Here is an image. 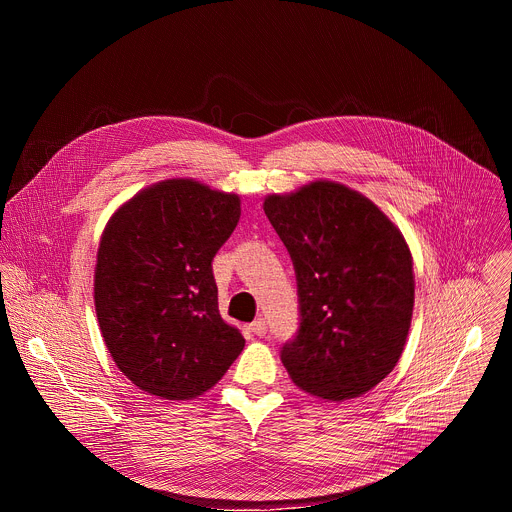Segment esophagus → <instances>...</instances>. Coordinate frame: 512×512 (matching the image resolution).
Returning a JSON list of instances; mask_svg holds the SVG:
<instances>
[{"instance_id": "esophagus-1", "label": "esophagus", "mask_w": 512, "mask_h": 512, "mask_svg": "<svg viewBox=\"0 0 512 512\" xmlns=\"http://www.w3.org/2000/svg\"><path fill=\"white\" fill-rule=\"evenodd\" d=\"M251 332L255 334V336H265V332H267V322H265V318H257L255 322H251Z\"/></svg>"}]
</instances>
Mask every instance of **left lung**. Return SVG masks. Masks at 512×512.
<instances>
[{"label": "left lung", "instance_id": "left-lung-1", "mask_svg": "<svg viewBox=\"0 0 512 512\" xmlns=\"http://www.w3.org/2000/svg\"><path fill=\"white\" fill-rule=\"evenodd\" d=\"M296 269L300 326L281 346L291 381L344 401L379 385L411 326L413 261L401 231L362 194L318 180L265 198Z\"/></svg>", "mask_w": 512, "mask_h": 512}]
</instances>
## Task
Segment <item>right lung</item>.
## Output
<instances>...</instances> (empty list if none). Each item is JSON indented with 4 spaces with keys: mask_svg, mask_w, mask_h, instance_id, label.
Returning <instances> with one entry per match:
<instances>
[{
    "mask_svg": "<svg viewBox=\"0 0 512 512\" xmlns=\"http://www.w3.org/2000/svg\"><path fill=\"white\" fill-rule=\"evenodd\" d=\"M241 218L237 194L166 180L105 227L95 310L119 371L141 391L184 401L214 387L245 338L218 312L212 259Z\"/></svg>",
    "mask_w": 512,
    "mask_h": 512,
    "instance_id": "right-lung-1",
    "label": "right lung"
}]
</instances>
